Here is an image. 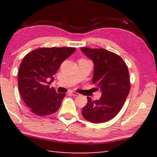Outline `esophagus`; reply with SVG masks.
I'll list each match as a JSON object with an SVG mask.
<instances>
[{
	"label": "esophagus",
	"mask_w": 157,
	"mask_h": 157,
	"mask_svg": "<svg viewBox=\"0 0 157 157\" xmlns=\"http://www.w3.org/2000/svg\"><path fill=\"white\" fill-rule=\"evenodd\" d=\"M71 94V95H73V96H78L79 95V94L78 93H77V92H76V91H71L70 92Z\"/></svg>",
	"instance_id": "34e87169"
}]
</instances>
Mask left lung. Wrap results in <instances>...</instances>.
I'll use <instances>...</instances> for the list:
<instances>
[{"mask_svg": "<svg viewBox=\"0 0 157 157\" xmlns=\"http://www.w3.org/2000/svg\"><path fill=\"white\" fill-rule=\"evenodd\" d=\"M94 63L92 83L96 91L101 89V97L88 102L82 109L85 119L94 124L104 123L116 117L123 107L131 89L128 66L124 60L104 48H81Z\"/></svg>", "mask_w": 157, "mask_h": 157, "instance_id": "8db88e82", "label": "left lung"}]
</instances>
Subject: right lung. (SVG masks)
<instances>
[{
    "label": "right lung",
    "mask_w": 157,
    "mask_h": 157,
    "mask_svg": "<svg viewBox=\"0 0 157 157\" xmlns=\"http://www.w3.org/2000/svg\"><path fill=\"white\" fill-rule=\"evenodd\" d=\"M75 51L72 47L40 48L23 58L18 71V89L31 112L44 117L59 109L66 94L56 93L49 84L61 64Z\"/></svg>",
    "instance_id": "obj_1"
}]
</instances>
